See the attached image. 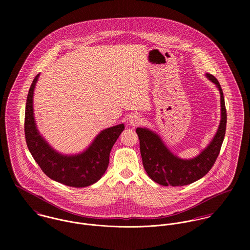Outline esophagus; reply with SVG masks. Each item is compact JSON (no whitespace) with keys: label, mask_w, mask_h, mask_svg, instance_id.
I'll use <instances>...</instances> for the list:
<instances>
[{"label":"esophagus","mask_w":250,"mask_h":250,"mask_svg":"<svg viewBox=\"0 0 250 250\" xmlns=\"http://www.w3.org/2000/svg\"><path fill=\"white\" fill-rule=\"evenodd\" d=\"M129 123H130V125H132V126H139V125H142L143 123V116H141L140 114L135 113V114H133V115L130 116V118H129Z\"/></svg>","instance_id":"34e87169"}]
</instances>
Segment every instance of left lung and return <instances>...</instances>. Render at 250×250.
<instances>
[{"instance_id": "8db88e82", "label": "left lung", "mask_w": 250, "mask_h": 250, "mask_svg": "<svg viewBox=\"0 0 250 250\" xmlns=\"http://www.w3.org/2000/svg\"><path fill=\"white\" fill-rule=\"evenodd\" d=\"M220 93L221 119L214 139L195 158L180 159L172 154L161 138L146 128L136 130L140 139V148L143 167L147 175L162 186H186L205 176L219 154L226 130V108L223 92L218 81L211 74H206Z\"/></svg>"}]
</instances>
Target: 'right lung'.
Here are the masks:
<instances>
[{
    "label": "right lung",
    "instance_id": "right-lung-1",
    "mask_svg": "<svg viewBox=\"0 0 250 250\" xmlns=\"http://www.w3.org/2000/svg\"><path fill=\"white\" fill-rule=\"evenodd\" d=\"M38 77L39 74L30 87L25 110V137L33 158L49 178L65 186L84 188L96 183L107 170L110 150L124 130V124L103 130L81 154L67 156L57 152L36 128L33 101Z\"/></svg>",
    "mask_w": 250,
    "mask_h": 250
}]
</instances>
